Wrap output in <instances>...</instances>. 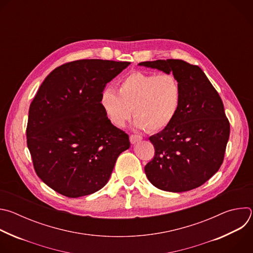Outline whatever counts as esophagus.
<instances>
[{
    "instance_id": "1",
    "label": "esophagus",
    "mask_w": 253,
    "mask_h": 253,
    "mask_svg": "<svg viewBox=\"0 0 253 253\" xmlns=\"http://www.w3.org/2000/svg\"><path fill=\"white\" fill-rule=\"evenodd\" d=\"M141 140H142V136H140V135H136V134L130 135V142L132 144H135V143H137V142H139Z\"/></svg>"
}]
</instances>
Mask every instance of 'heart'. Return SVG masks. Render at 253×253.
<instances>
[{"instance_id": "1", "label": "heart", "mask_w": 253, "mask_h": 253, "mask_svg": "<svg viewBox=\"0 0 253 253\" xmlns=\"http://www.w3.org/2000/svg\"><path fill=\"white\" fill-rule=\"evenodd\" d=\"M117 87L118 94L106 88L100 96L106 117L117 128L124 127L134 114L137 128L158 132L170 126L179 112L182 88L173 74L134 71Z\"/></svg>"}]
</instances>
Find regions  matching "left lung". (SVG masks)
<instances>
[{"instance_id": "left-lung-1", "label": "left lung", "mask_w": 253, "mask_h": 253, "mask_svg": "<svg viewBox=\"0 0 253 253\" xmlns=\"http://www.w3.org/2000/svg\"><path fill=\"white\" fill-rule=\"evenodd\" d=\"M139 65L172 73L182 88L176 118L166 129L149 138L155 155L144 168L146 176L164 191L197 188L218 171L224 159L230 124L222 100L196 65L175 59Z\"/></svg>"}]
</instances>
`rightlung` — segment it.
<instances>
[{"instance_id": "add662e5", "label": "right lung", "mask_w": 253, "mask_h": 253, "mask_svg": "<svg viewBox=\"0 0 253 253\" xmlns=\"http://www.w3.org/2000/svg\"><path fill=\"white\" fill-rule=\"evenodd\" d=\"M130 62L86 59L63 64L40 86L29 109L27 145L36 173L71 198L103 188L129 136L112 125L100 96Z\"/></svg>"}]
</instances>
